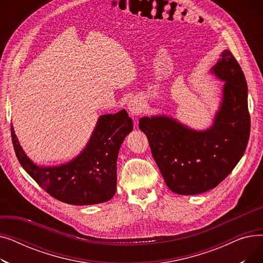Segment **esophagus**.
<instances>
[{"label":"esophagus","instance_id":"obj_1","mask_svg":"<svg viewBox=\"0 0 263 263\" xmlns=\"http://www.w3.org/2000/svg\"><path fill=\"white\" fill-rule=\"evenodd\" d=\"M128 109L132 116L141 115L144 109V104L140 98L134 97V98L130 99L128 102Z\"/></svg>","mask_w":263,"mask_h":263}]
</instances>
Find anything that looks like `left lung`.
Segmentation results:
<instances>
[{
	"label": "left lung",
	"mask_w": 263,
	"mask_h": 263,
	"mask_svg": "<svg viewBox=\"0 0 263 263\" xmlns=\"http://www.w3.org/2000/svg\"><path fill=\"white\" fill-rule=\"evenodd\" d=\"M210 73L225 82L210 128L192 129L167 115L139 121L165 183L176 194L196 195L217 186L236 167L250 139L246 80L229 50L220 53Z\"/></svg>",
	"instance_id": "1"
}]
</instances>
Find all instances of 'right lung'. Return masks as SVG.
Here are the masks:
<instances>
[{
  "mask_svg": "<svg viewBox=\"0 0 263 263\" xmlns=\"http://www.w3.org/2000/svg\"><path fill=\"white\" fill-rule=\"evenodd\" d=\"M16 156L34 180L63 202L87 205L112 199L117 184V158L120 146L133 130L132 119L124 109L101 115L80 155L55 166H39L27 157L11 126Z\"/></svg>",
  "mask_w": 263,
  "mask_h": 263,
  "instance_id": "1",
  "label": "right lung"
}]
</instances>
